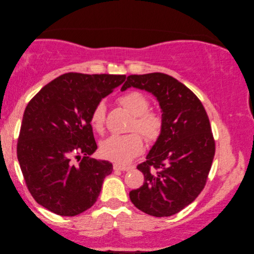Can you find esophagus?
<instances>
[{"mask_svg": "<svg viewBox=\"0 0 254 254\" xmlns=\"http://www.w3.org/2000/svg\"><path fill=\"white\" fill-rule=\"evenodd\" d=\"M114 169L117 170V171H129L131 168H130V166H125V165H122V164L115 163L114 164Z\"/></svg>", "mask_w": 254, "mask_h": 254, "instance_id": "esophagus-1", "label": "esophagus"}]
</instances>
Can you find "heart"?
<instances>
[{
  "label": "heart",
  "mask_w": 254,
  "mask_h": 254,
  "mask_svg": "<svg viewBox=\"0 0 254 254\" xmlns=\"http://www.w3.org/2000/svg\"><path fill=\"white\" fill-rule=\"evenodd\" d=\"M120 105L134 116L130 130H138L147 142H155L163 130V119L154 111H149L147 98L140 92L126 93L119 99ZM90 124L95 131L105 130L106 106L99 102L91 112ZM144 148L143 138L138 132L127 135H112L101 144V154L108 160L125 164L139 155Z\"/></svg>",
  "instance_id": "b5f03b06"
}]
</instances>
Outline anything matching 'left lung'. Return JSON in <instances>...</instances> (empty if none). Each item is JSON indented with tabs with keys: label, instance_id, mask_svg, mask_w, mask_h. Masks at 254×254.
I'll list each match as a JSON object with an SVG mask.
<instances>
[{
	"label": "left lung",
	"instance_id": "1",
	"mask_svg": "<svg viewBox=\"0 0 254 254\" xmlns=\"http://www.w3.org/2000/svg\"><path fill=\"white\" fill-rule=\"evenodd\" d=\"M131 86L157 99L163 130L137 165L144 184L129 198L144 213L168 217L190 205L206 185L215 155L210 123L197 95L168 74L129 75L122 91Z\"/></svg>",
	"mask_w": 254,
	"mask_h": 254
}]
</instances>
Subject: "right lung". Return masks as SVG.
Returning a JSON list of instances; mask_svg holds the SVG:
<instances>
[{"label": "right lung", "instance_id": "1", "mask_svg": "<svg viewBox=\"0 0 254 254\" xmlns=\"http://www.w3.org/2000/svg\"><path fill=\"white\" fill-rule=\"evenodd\" d=\"M125 80L126 75L66 73L28 103L16 154L28 190L46 209L75 216L97 201L112 164L90 157L98 148L91 112Z\"/></svg>", "mask_w": 254, "mask_h": 254}]
</instances>
